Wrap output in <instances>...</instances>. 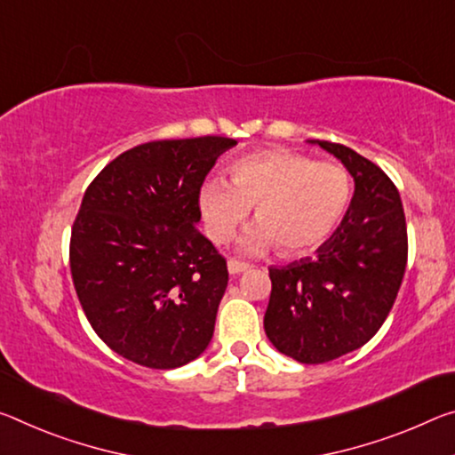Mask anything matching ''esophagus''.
Listing matches in <instances>:
<instances>
[{
  "label": "esophagus",
  "instance_id": "obj_1",
  "mask_svg": "<svg viewBox=\"0 0 455 455\" xmlns=\"http://www.w3.org/2000/svg\"><path fill=\"white\" fill-rule=\"evenodd\" d=\"M249 267H251L249 263L239 261V259H228V273H230V275H239V273L247 271Z\"/></svg>",
  "mask_w": 455,
  "mask_h": 455
}]
</instances>
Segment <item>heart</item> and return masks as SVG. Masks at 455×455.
Returning a JSON list of instances; mask_svg holds the SVG:
<instances>
[{"instance_id": "b5f03b06", "label": "heart", "mask_w": 455, "mask_h": 455, "mask_svg": "<svg viewBox=\"0 0 455 455\" xmlns=\"http://www.w3.org/2000/svg\"><path fill=\"white\" fill-rule=\"evenodd\" d=\"M208 236L228 243L255 206L257 227L243 247L259 253L277 244L287 257L312 253L342 225L352 202V178L342 165L287 149H263L230 164L228 182L211 178L200 188Z\"/></svg>"}]
</instances>
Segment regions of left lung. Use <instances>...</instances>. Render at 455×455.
Listing matches in <instances>:
<instances>
[{"label": "left lung", "mask_w": 455, "mask_h": 455, "mask_svg": "<svg viewBox=\"0 0 455 455\" xmlns=\"http://www.w3.org/2000/svg\"><path fill=\"white\" fill-rule=\"evenodd\" d=\"M318 143L355 178L342 225L318 249L269 267L265 334L298 363L322 364L360 348L383 326L407 267V222L393 180L355 149Z\"/></svg>", "instance_id": "8db88e82"}]
</instances>
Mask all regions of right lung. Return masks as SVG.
I'll return each instance as SVG.
<instances>
[{
    "label": "right lung",
    "instance_id": "right-lung-1",
    "mask_svg": "<svg viewBox=\"0 0 455 455\" xmlns=\"http://www.w3.org/2000/svg\"><path fill=\"white\" fill-rule=\"evenodd\" d=\"M230 137L160 140L115 157L86 188L70 273L86 320L119 356L178 369L211 342L227 259L196 228L200 188Z\"/></svg>",
    "mask_w": 455,
    "mask_h": 455
}]
</instances>
